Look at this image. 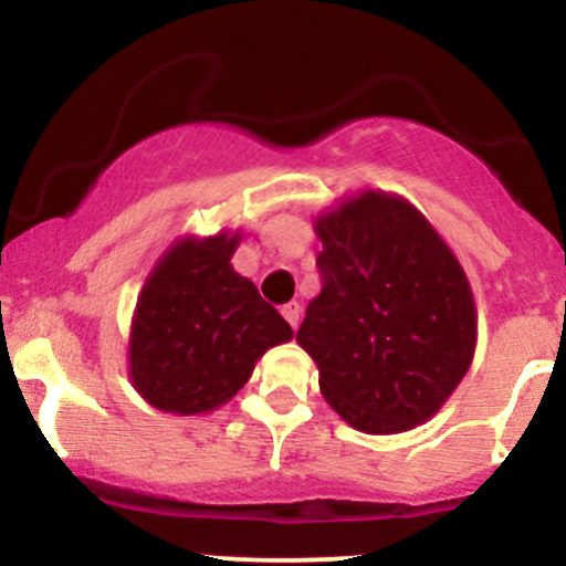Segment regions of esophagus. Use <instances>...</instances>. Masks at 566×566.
<instances>
[{"label": "esophagus", "instance_id": "esophagus-1", "mask_svg": "<svg viewBox=\"0 0 566 566\" xmlns=\"http://www.w3.org/2000/svg\"><path fill=\"white\" fill-rule=\"evenodd\" d=\"M282 316L287 319V324L292 329H297V324H301V305L297 303H287L282 305Z\"/></svg>", "mask_w": 566, "mask_h": 566}]
</instances>
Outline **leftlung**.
I'll return each instance as SVG.
<instances>
[{
	"instance_id": "1",
	"label": "left lung",
	"mask_w": 566,
	"mask_h": 566,
	"mask_svg": "<svg viewBox=\"0 0 566 566\" xmlns=\"http://www.w3.org/2000/svg\"><path fill=\"white\" fill-rule=\"evenodd\" d=\"M322 292L297 343L329 407L365 433L426 423L469 373L476 305L463 265L407 199L361 191L316 218Z\"/></svg>"
}]
</instances>
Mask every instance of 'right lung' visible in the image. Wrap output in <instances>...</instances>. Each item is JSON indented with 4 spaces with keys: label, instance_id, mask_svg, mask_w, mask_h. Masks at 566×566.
<instances>
[{
    "label": "right lung",
    "instance_id": "add662e5",
    "mask_svg": "<svg viewBox=\"0 0 566 566\" xmlns=\"http://www.w3.org/2000/svg\"><path fill=\"white\" fill-rule=\"evenodd\" d=\"M239 233L175 242L143 284L129 329V380L151 407L212 412L292 327L231 269Z\"/></svg>",
    "mask_w": 566,
    "mask_h": 566
}]
</instances>
